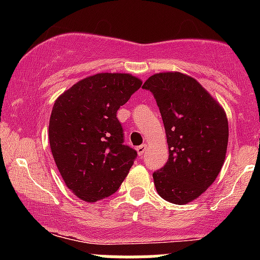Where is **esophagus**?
<instances>
[{
	"label": "esophagus",
	"instance_id": "1",
	"mask_svg": "<svg viewBox=\"0 0 260 260\" xmlns=\"http://www.w3.org/2000/svg\"><path fill=\"white\" fill-rule=\"evenodd\" d=\"M146 148H147V146H146V145H141V146H138V147H137V152H138V154H140V156H143V154H145V152H146Z\"/></svg>",
	"mask_w": 260,
	"mask_h": 260
}]
</instances>
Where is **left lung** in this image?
Segmentation results:
<instances>
[{
    "instance_id": "8db88e82",
    "label": "left lung",
    "mask_w": 260,
    "mask_h": 260,
    "mask_svg": "<svg viewBox=\"0 0 260 260\" xmlns=\"http://www.w3.org/2000/svg\"><path fill=\"white\" fill-rule=\"evenodd\" d=\"M156 101L164 120L169 159L153 172L158 195L182 205L214 182L226 153L229 125L220 104L193 78L159 73L142 86Z\"/></svg>"
}]
</instances>
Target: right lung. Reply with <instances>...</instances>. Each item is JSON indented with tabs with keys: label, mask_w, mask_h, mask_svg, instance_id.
<instances>
[{
	"label": "right lung",
	"mask_w": 260,
	"mask_h": 260,
	"mask_svg": "<svg viewBox=\"0 0 260 260\" xmlns=\"http://www.w3.org/2000/svg\"><path fill=\"white\" fill-rule=\"evenodd\" d=\"M141 85L129 74L101 73L78 81L55 102L50 148L62 180L81 200L113 195L129 172L137 151L124 145L117 111Z\"/></svg>",
	"instance_id": "1"
}]
</instances>
